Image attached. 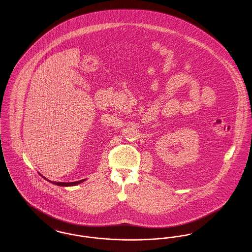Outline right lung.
<instances>
[{
  "label": "right lung",
  "mask_w": 252,
  "mask_h": 252,
  "mask_svg": "<svg viewBox=\"0 0 252 252\" xmlns=\"http://www.w3.org/2000/svg\"><path fill=\"white\" fill-rule=\"evenodd\" d=\"M40 175V174H39ZM41 176V175H40ZM42 177V176H41ZM44 180H47V181H49V182H52V183H54V184H57V185H59V186H73V185H77V184H79V183H81V182H83V181H85L86 180V179L85 180H79V181H74V182H57V181H50V180H47V179H45V178H43Z\"/></svg>",
  "instance_id": "1"
}]
</instances>
